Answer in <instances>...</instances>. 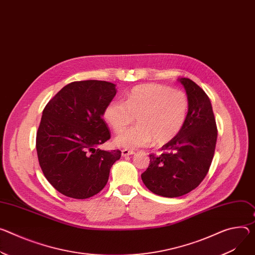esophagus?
I'll return each mask as SVG.
<instances>
[{
	"label": "esophagus",
	"mask_w": 255,
	"mask_h": 255,
	"mask_svg": "<svg viewBox=\"0 0 255 255\" xmlns=\"http://www.w3.org/2000/svg\"><path fill=\"white\" fill-rule=\"evenodd\" d=\"M135 152L133 150H130V149H123L122 150V156H128V155H132Z\"/></svg>",
	"instance_id": "obj_1"
}]
</instances>
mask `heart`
<instances>
[{
  "mask_svg": "<svg viewBox=\"0 0 255 255\" xmlns=\"http://www.w3.org/2000/svg\"><path fill=\"white\" fill-rule=\"evenodd\" d=\"M187 96L160 84L133 87L125 101H112L104 110V119L116 132L124 131L136 117L137 125L115 138V144L124 148L146 146L153 140L165 144L180 133L187 118Z\"/></svg>",
  "mask_w": 255,
  "mask_h": 255,
  "instance_id": "heart-1",
  "label": "heart"
}]
</instances>
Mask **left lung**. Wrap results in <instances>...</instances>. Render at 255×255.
<instances>
[{
    "label": "left lung",
    "instance_id": "1",
    "mask_svg": "<svg viewBox=\"0 0 255 255\" xmlns=\"http://www.w3.org/2000/svg\"><path fill=\"white\" fill-rule=\"evenodd\" d=\"M188 98L187 118L180 133L163 145L164 153L149 154L141 179L154 194L182 196L195 189L210 170L218 130L213 107L205 92L192 80L179 78Z\"/></svg>",
    "mask_w": 255,
    "mask_h": 255
}]
</instances>
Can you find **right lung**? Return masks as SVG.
I'll use <instances>...</instances> for the list:
<instances>
[{"label":"right lung","mask_w":255,"mask_h":255,"mask_svg":"<svg viewBox=\"0 0 255 255\" xmlns=\"http://www.w3.org/2000/svg\"><path fill=\"white\" fill-rule=\"evenodd\" d=\"M117 94L107 81L69 83L45 106L36 133L39 166L52 186L65 196L85 199L109 180L120 150L99 146L110 139L104 110Z\"/></svg>","instance_id":"obj_1"}]
</instances>
